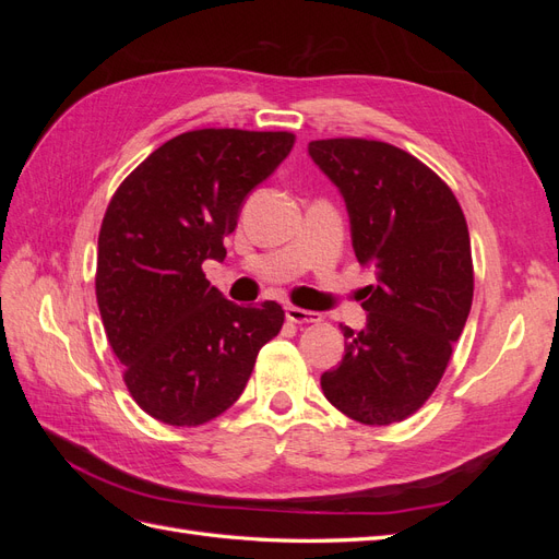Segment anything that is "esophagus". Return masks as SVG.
<instances>
[{"instance_id": "34e87169", "label": "esophagus", "mask_w": 559, "mask_h": 559, "mask_svg": "<svg viewBox=\"0 0 559 559\" xmlns=\"http://www.w3.org/2000/svg\"><path fill=\"white\" fill-rule=\"evenodd\" d=\"M286 319L294 321V324H317V321H321L319 312L302 310L296 306H286Z\"/></svg>"}]
</instances>
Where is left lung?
<instances>
[{
    "label": "left lung",
    "mask_w": 559,
    "mask_h": 559,
    "mask_svg": "<svg viewBox=\"0 0 559 559\" xmlns=\"http://www.w3.org/2000/svg\"><path fill=\"white\" fill-rule=\"evenodd\" d=\"M308 151L345 198L359 263L378 270L364 289L366 329L343 326L345 357L321 389L361 425H394L433 394L471 312L466 218L450 186L399 146L335 138Z\"/></svg>",
    "instance_id": "left-lung-1"
}]
</instances>
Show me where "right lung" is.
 Here are the masks:
<instances>
[{"mask_svg":"<svg viewBox=\"0 0 559 559\" xmlns=\"http://www.w3.org/2000/svg\"><path fill=\"white\" fill-rule=\"evenodd\" d=\"M294 142L292 132H183L109 200L97 238V308L130 396L165 425L200 427L226 413L284 324L275 300L257 308L226 300L202 263L226 259L224 238L247 193Z\"/></svg>","mask_w":559,"mask_h":559,"instance_id":"right-lung-1","label":"right lung"}]
</instances>
